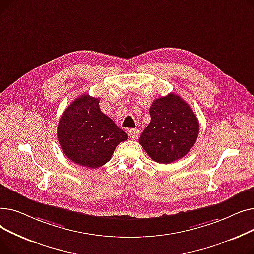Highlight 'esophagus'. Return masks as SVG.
<instances>
[{"label": "esophagus", "instance_id": "esophagus-1", "mask_svg": "<svg viewBox=\"0 0 254 254\" xmlns=\"http://www.w3.org/2000/svg\"><path fill=\"white\" fill-rule=\"evenodd\" d=\"M139 134H140V131L138 128H130L128 130V136L132 140H137L139 137Z\"/></svg>", "mask_w": 254, "mask_h": 254}]
</instances>
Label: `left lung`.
<instances>
[{
  "instance_id": "8db88e82",
  "label": "left lung",
  "mask_w": 254,
  "mask_h": 254,
  "mask_svg": "<svg viewBox=\"0 0 254 254\" xmlns=\"http://www.w3.org/2000/svg\"><path fill=\"white\" fill-rule=\"evenodd\" d=\"M150 124L139 143L159 164H171L189 153L198 136V120L178 95L169 93L156 99L149 109Z\"/></svg>"
}]
</instances>
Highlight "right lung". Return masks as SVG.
Masks as SVG:
<instances>
[{"label":"right lung","instance_id":"obj_1","mask_svg":"<svg viewBox=\"0 0 254 254\" xmlns=\"http://www.w3.org/2000/svg\"><path fill=\"white\" fill-rule=\"evenodd\" d=\"M100 98L83 95L70 104L61 116L58 139L73 163L97 169L110 161L127 135L100 109Z\"/></svg>","mask_w":254,"mask_h":254}]
</instances>
